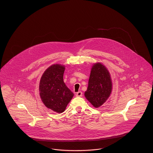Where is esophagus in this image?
<instances>
[{
	"mask_svg": "<svg viewBox=\"0 0 153 153\" xmlns=\"http://www.w3.org/2000/svg\"><path fill=\"white\" fill-rule=\"evenodd\" d=\"M82 92H81V91H79V92H77L76 95V96H77V97H81V96H82Z\"/></svg>",
	"mask_w": 153,
	"mask_h": 153,
	"instance_id": "esophagus-1",
	"label": "esophagus"
}]
</instances>
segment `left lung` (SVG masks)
Segmentation results:
<instances>
[{
  "instance_id": "1",
  "label": "left lung",
  "mask_w": 153,
  "mask_h": 153,
  "mask_svg": "<svg viewBox=\"0 0 153 153\" xmlns=\"http://www.w3.org/2000/svg\"><path fill=\"white\" fill-rule=\"evenodd\" d=\"M112 82L107 68L100 62L94 64L91 68L85 98L95 107L99 108L108 99Z\"/></svg>"
}]
</instances>
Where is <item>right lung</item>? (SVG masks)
<instances>
[{
  "mask_svg": "<svg viewBox=\"0 0 153 153\" xmlns=\"http://www.w3.org/2000/svg\"><path fill=\"white\" fill-rule=\"evenodd\" d=\"M65 69L61 64L52 65L44 72L39 82V95L44 105L57 113L65 110L74 96L64 82Z\"/></svg>",
  "mask_w": 153,
  "mask_h": 153,
  "instance_id": "right-lung-1",
  "label": "right lung"
}]
</instances>
